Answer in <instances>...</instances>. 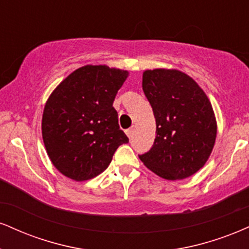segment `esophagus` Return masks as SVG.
<instances>
[{"instance_id":"obj_1","label":"esophagus","mask_w":249,"mask_h":249,"mask_svg":"<svg viewBox=\"0 0 249 249\" xmlns=\"http://www.w3.org/2000/svg\"><path fill=\"white\" fill-rule=\"evenodd\" d=\"M125 132H126V136H127L128 138H132V136H133V132H134V128H133V127L128 128V130L125 131Z\"/></svg>"}]
</instances>
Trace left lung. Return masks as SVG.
<instances>
[{"label":"left lung","instance_id":"obj_1","mask_svg":"<svg viewBox=\"0 0 249 249\" xmlns=\"http://www.w3.org/2000/svg\"><path fill=\"white\" fill-rule=\"evenodd\" d=\"M142 90L157 123V137L139 159L169 181L187 178L204 166L217 137V122L208 96L193 77L178 70H147Z\"/></svg>","mask_w":249,"mask_h":249}]
</instances>
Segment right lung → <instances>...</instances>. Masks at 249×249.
I'll use <instances>...</instances> for the list:
<instances>
[{
    "mask_svg": "<svg viewBox=\"0 0 249 249\" xmlns=\"http://www.w3.org/2000/svg\"><path fill=\"white\" fill-rule=\"evenodd\" d=\"M128 71L87 65L71 73L45 104L41 133L47 155L62 175L81 182L107 168L128 142L112 107Z\"/></svg>",
    "mask_w": 249,
    "mask_h": 249,
    "instance_id": "right-lung-1",
    "label": "right lung"
}]
</instances>
